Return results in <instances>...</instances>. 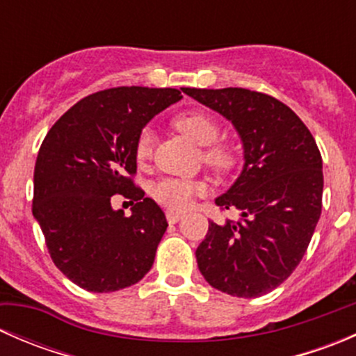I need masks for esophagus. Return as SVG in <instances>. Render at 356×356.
Wrapping results in <instances>:
<instances>
[{"mask_svg":"<svg viewBox=\"0 0 356 356\" xmlns=\"http://www.w3.org/2000/svg\"><path fill=\"white\" fill-rule=\"evenodd\" d=\"M181 218H182V213H177V211H172V210L167 211L168 224H175V222H179Z\"/></svg>","mask_w":356,"mask_h":356,"instance_id":"34e87169","label":"esophagus"}]
</instances>
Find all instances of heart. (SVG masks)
I'll use <instances>...</instances> for the list:
<instances>
[{
	"instance_id": "b5f03b06",
	"label": "heart",
	"mask_w": 356,
	"mask_h": 356,
	"mask_svg": "<svg viewBox=\"0 0 356 356\" xmlns=\"http://www.w3.org/2000/svg\"><path fill=\"white\" fill-rule=\"evenodd\" d=\"M175 127L179 132L191 139L200 146H207L203 152L204 163L213 168L218 174H225L236 165L238 155L236 149L227 143H218L220 138V125L211 115L204 111H189L175 118ZM153 132L149 129L139 134L136 143V156L139 161H145L152 156ZM207 193V182L200 179H181L163 177L156 181L152 188V196L156 203L168 210H186L193 200Z\"/></svg>"
}]
</instances>
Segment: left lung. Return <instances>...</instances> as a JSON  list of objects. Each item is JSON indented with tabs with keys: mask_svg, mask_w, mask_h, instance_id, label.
Returning a JSON list of instances; mask_svg holds the SVG:
<instances>
[{
	"mask_svg": "<svg viewBox=\"0 0 356 356\" xmlns=\"http://www.w3.org/2000/svg\"><path fill=\"white\" fill-rule=\"evenodd\" d=\"M227 118L243 143L245 165L215 200L238 208L241 220L210 222L196 250L211 288L258 298L286 281L303 258L322 211V156L314 136L289 106L243 88H182Z\"/></svg>",
	"mask_w": 356,
	"mask_h": 356,
	"instance_id": "left-lung-1",
	"label": "left lung"
}]
</instances>
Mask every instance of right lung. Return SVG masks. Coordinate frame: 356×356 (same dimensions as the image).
<instances>
[{"mask_svg":"<svg viewBox=\"0 0 356 356\" xmlns=\"http://www.w3.org/2000/svg\"><path fill=\"white\" fill-rule=\"evenodd\" d=\"M172 88L122 86L86 96L46 134L34 168L32 215L51 260L79 288L111 293L141 281L155 261L167 218L131 175L143 127L181 99ZM136 200L131 215L111 208Z\"/></svg>","mask_w":356,"mask_h":356,"instance_id":"obj_1","label":"right lung"}]
</instances>
